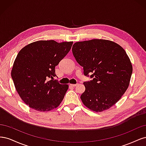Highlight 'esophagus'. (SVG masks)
<instances>
[{
    "label": "esophagus",
    "instance_id": "obj_1",
    "mask_svg": "<svg viewBox=\"0 0 146 146\" xmlns=\"http://www.w3.org/2000/svg\"><path fill=\"white\" fill-rule=\"evenodd\" d=\"M77 85H78V84H70V85L71 86H72V87L76 86H77Z\"/></svg>",
    "mask_w": 146,
    "mask_h": 146
}]
</instances>
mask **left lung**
Segmentation results:
<instances>
[{
    "label": "left lung",
    "instance_id": "left-lung-1",
    "mask_svg": "<svg viewBox=\"0 0 146 146\" xmlns=\"http://www.w3.org/2000/svg\"><path fill=\"white\" fill-rule=\"evenodd\" d=\"M72 51L85 76L92 74L90 82H84L83 104L90 110L102 112L120 100L129 86L133 68L129 57L118 44L94 39L77 42Z\"/></svg>",
    "mask_w": 146,
    "mask_h": 146
}]
</instances>
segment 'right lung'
Listing matches in <instances>:
<instances>
[{"label":"right lung","instance_id":"obj_1","mask_svg":"<svg viewBox=\"0 0 146 146\" xmlns=\"http://www.w3.org/2000/svg\"><path fill=\"white\" fill-rule=\"evenodd\" d=\"M73 42L41 40L25 46L13 63L11 77L25 104L38 111L57 108L69 85L54 80L55 66L68 54Z\"/></svg>","mask_w":146,"mask_h":146}]
</instances>
